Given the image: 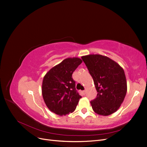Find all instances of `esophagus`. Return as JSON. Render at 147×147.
Instances as JSON below:
<instances>
[{"label": "esophagus", "mask_w": 147, "mask_h": 147, "mask_svg": "<svg viewBox=\"0 0 147 147\" xmlns=\"http://www.w3.org/2000/svg\"><path fill=\"white\" fill-rule=\"evenodd\" d=\"M81 93H82V94L83 96H84V94H85V91H81Z\"/></svg>", "instance_id": "34e87169"}]
</instances>
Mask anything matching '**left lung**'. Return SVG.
Here are the masks:
<instances>
[{"mask_svg": "<svg viewBox=\"0 0 147 147\" xmlns=\"http://www.w3.org/2000/svg\"><path fill=\"white\" fill-rule=\"evenodd\" d=\"M93 78L97 94L90 102L98 115L108 116L118 110L127 92L124 70L116 62L100 55L82 57Z\"/></svg>", "mask_w": 147, "mask_h": 147, "instance_id": "8db88e82", "label": "left lung"}]
</instances>
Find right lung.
<instances>
[{"label": "right lung", "mask_w": 147, "mask_h": 147, "mask_svg": "<svg viewBox=\"0 0 147 147\" xmlns=\"http://www.w3.org/2000/svg\"><path fill=\"white\" fill-rule=\"evenodd\" d=\"M82 63L78 57H69L53 67L46 74L42 82V96L52 112L63 116L72 113L80 96L75 88L72 74Z\"/></svg>", "instance_id": "right-lung-1"}]
</instances>
